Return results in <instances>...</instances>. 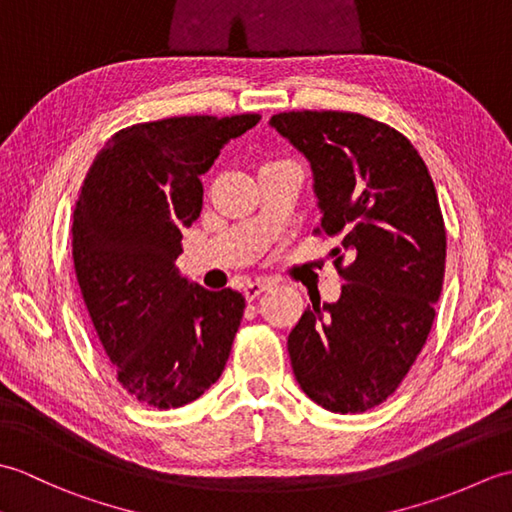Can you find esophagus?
I'll return each instance as SVG.
<instances>
[{"label":"esophagus","mask_w":512,"mask_h":512,"mask_svg":"<svg viewBox=\"0 0 512 512\" xmlns=\"http://www.w3.org/2000/svg\"><path fill=\"white\" fill-rule=\"evenodd\" d=\"M270 286H273V281L270 279H255V281H248V284L244 286V297L248 299V301H253V299H257L259 295H262L264 290H268Z\"/></svg>","instance_id":"obj_1"}]
</instances>
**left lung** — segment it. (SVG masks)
<instances>
[{
  "label": "left lung",
  "mask_w": 512,
  "mask_h": 512,
  "mask_svg": "<svg viewBox=\"0 0 512 512\" xmlns=\"http://www.w3.org/2000/svg\"><path fill=\"white\" fill-rule=\"evenodd\" d=\"M270 127L310 162L319 231L339 237L345 281L292 328V372L323 409L361 413L394 394L436 317L447 257L438 193L409 140L374 118L306 110Z\"/></svg>",
  "instance_id": "1"
}]
</instances>
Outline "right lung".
I'll return each instance as SVG.
<instances>
[{"instance_id":"obj_1","label":"right lung","mask_w":512,"mask_h":512,"mask_svg":"<svg viewBox=\"0 0 512 512\" xmlns=\"http://www.w3.org/2000/svg\"><path fill=\"white\" fill-rule=\"evenodd\" d=\"M257 123L259 114H237L132 125L107 140L81 187L76 279L118 383L145 405H189L224 372L242 292L206 290L176 259L182 228L202 211L200 176Z\"/></svg>"}]
</instances>
